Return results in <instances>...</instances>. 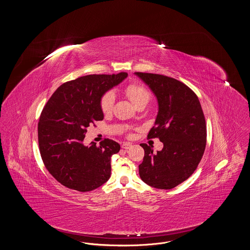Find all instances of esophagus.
Instances as JSON below:
<instances>
[{
	"label": "esophagus",
	"mask_w": 250,
	"mask_h": 250,
	"mask_svg": "<svg viewBox=\"0 0 250 250\" xmlns=\"http://www.w3.org/2000/svg\"><path fill=\"white\" fill-rule=\"evenodd\" d=\"M131 146H132V144H131L130 143H124L122 144V148H123V149H125V150L129 149Z\"/></svg>",
	"instance_id": "1"
}]
</instances>
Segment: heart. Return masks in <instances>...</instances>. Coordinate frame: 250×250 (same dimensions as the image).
I'll list each match as a JSON object with an SVG mask.
<instances>
[{"label":"heart","instance_id":"heart-1","mask_svg":"<svg viewBox=\"0 0 250 250\" xmlns=\"http://www.w3.org/2000/svg\"><path fill=\"white\" fill-rule=\"evenodd\" d=\"M125 94L138 107L143 103H148L150 100V93L146 87L138 82H131L124 88ZM115 102V95L112 92H106L99 99V107L103 113H108L112 110Z\"/></svg>","mask_w":250,"mask_h":250}]
</instances>
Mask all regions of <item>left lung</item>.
<instances>
[{
    "label": "left lung",
    "mask_w": 250,
    "mask_h": 250,
    "mask_svg": "<svg viewBox=\"0 0 250 250\" xmlns=\"http://www.w3.org/2000/svg\"><path fill=\"white\" fill-rule=\"evenodd\" d=\"M155 94L158 113L149 139L164 144L155 154L146 143L140 176L158 189H171L189 178L202 160L206 146V123L197 95L188 86L164 75L136 72Z\"/></svg>",
    "instance_id": "8db88e82"
}]
</instances>
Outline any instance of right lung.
Segmentation results:
<instances>
[{"label":"right lung","instance_id":"right-lung-1","mask_svg":"<svg viewBox=\"0 0 250 250\" xmlns=\"http://www.w3.org/2000/svg\"><path fill=\"white\" fill-rule=\"evenodd\" d=\"M127 77L87 75L62 84L43 107L38 122V144L48 172L62 186L74 190L92 191L110 177L111 155L120 144L105 139L99 146H85L87 127L102 121L101 95Z\"/></svg>","mask_w":250,"mask_h":250}]
</instances>
